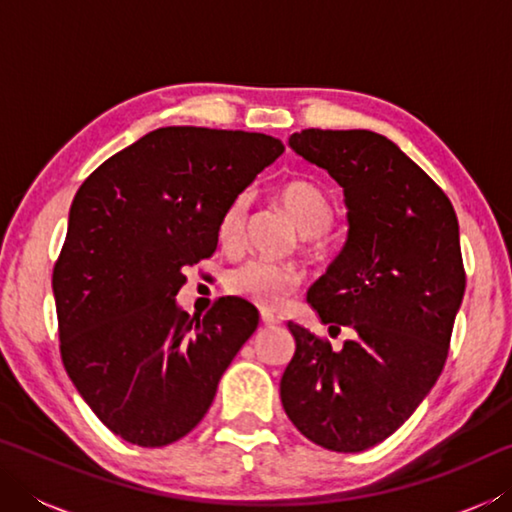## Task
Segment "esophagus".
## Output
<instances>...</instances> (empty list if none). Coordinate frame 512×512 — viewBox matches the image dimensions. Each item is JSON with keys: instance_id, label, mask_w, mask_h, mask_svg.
Masks as SVG:
<instances>
[{"instance_id": "1", "label": "esophagus", "mask_w": 512, "mask_h": 512, "mask_svg": "<svg viewBox=\"0 0 512 512\" xmlns=\"http://www.w3.org/2000/svg\"><path fill=\"white\" fill-rule=\"evenodd\" d=\"M262 323L266 325V327H275V325H280L282 323V318L280 316H275V314H271V311H262Z\"/></svg>"}]
</instances>
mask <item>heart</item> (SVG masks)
<instances>
[{
  "label": "heart",
  "mask_w": 512,
  "mask_h": 512,
  "mask_svg": "<svg viewBox=\"0 0 512 512\" xmlns=\"http://www.w3.org/2000/svg\"><path fill=\"white\" fill-rule=\"evenodd\" d=\"M275 201L309 244L332 228L336 207L325 189L309 180H289L275 192ZM248 216V196L239 194L223 207L216 223V237L225 250L241 246ZM302 273L296 266L275 264L266 259H248L225 277V289L232 296L253 302L262 309H280L300 289Z\"/></svg>",
  "instance_id": "b5f03b06"
}]
</instances>
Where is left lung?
<instances>
[{
	"label": "left lung",
	"instance_id": "8db88e82",
	"mask_svg": "<svg viewBox=\"0 0 512 512\" xmlns=\"http://www.w3.org/2000/svg\"><path fill=\"white\" fill-rule=\"evenodd\" d=\"M291 149L343 187L348 241L307 302L350 327L341 350L298 323L280 381L302 436L329 452H363L411 418L445 368L465 293L458 219L447 194L384 135L307 131Z\"/></svg>",
	"mask_w": 512,
	"mask_h": 512
}]
</instances>
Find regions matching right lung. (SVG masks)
<instances>
[{
	"label": "right lung",
	"instance_id": "obj_1",
	"mask_svg": "<svg viewBox=\"0 0 512 512\" xmlns=\"http://www.w3.org/2000/svg\"><path fill=\"white\" fill-rule=\"evenodd\" d=\"M284 144L264 133L158 128L94 169L74 196L54 287L60 357L94 415L126 443L164 447L210 409L259 323L248 300L178 309L185 268L216 250L223 207Z\"/></svg>",
	"mask_w": 512,
	"mask_h": 512
}]
</instances>
